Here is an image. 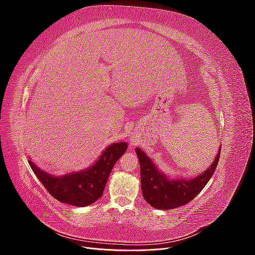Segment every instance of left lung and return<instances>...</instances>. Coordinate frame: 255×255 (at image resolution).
I'll list each match as a JSON object with an SVG mask.
<instances>
[{"label": "left lung", "instance_id": "left-lung-1", "mask_svg": "<svg viewBox=\"0 0 255 255\" xmlns=\"http://www.w3.org/2000/svg\"><path fill=\"white\" fill-rule=\"evenodd\" d=\"M220 150L211 167L196 177L169 179L160 172L141 149L136 148L140 164L141 191L146 202L158 210H172L190 202L213 176L220 157Z\"/></svg>", "mask_w": 255, "mask_h": 255}]
</instances>
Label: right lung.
Instances as JSON below:
<instances>
[{
  "label": "right lung",
  "instance_id": "right-lung-1",
  "mask_svg": "<svg viewBox=\"0 0 255 255\" xmlns=\"http://www.w3.org/2000/svg\"><path fill=\"white\" fill-rule=\"evenodd\" d=\"M127 148V142L113 143L90 168L64 176H54L44 172L32 160H28V164L52 197L63 203L87 206L103 195L112 169Z\"/></svg>",
  "mask_w": 255,
  "mask_h": 255
}]
</instances>
